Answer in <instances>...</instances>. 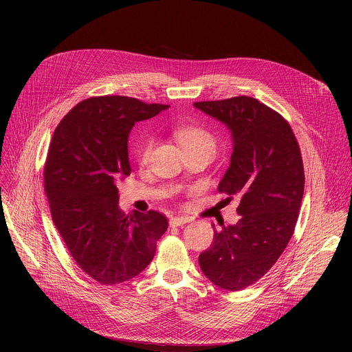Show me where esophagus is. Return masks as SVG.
<instances>
[{
  "mask_svg": "<svg viewBox=\"0 0 352 352\" xmlns=\"http://www.w3.org/2000/svg\"><path fill=\"white\" fill-rule=\"evenodd\" d=\"M186 223H188V219H185V217H173L170 220V226L171 227H179V226L186 224Z\"/></svg>",
  "mask_w": 352,
  "mask_h": 352,
  "instance_id": "34e87169",
  "label": "esophagus"
}]
</instances>
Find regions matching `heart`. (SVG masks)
Returning a JSON list of instances; mask_svg holds the SVG:
<instances>
[{
	"label": "heart",
	"instance_id": "obj_1",
	"mask_svg": "<svg viewBox=\"0 0 352 352\" xmlns=\"http://www.w3.org/2000/svg\"><path fill=\"white\" fill-rule=\"evenodd\" d=\"M178 140L185 150H204V152L210 153L212 156L216 155L217 150V140L212 132L208 129L197 126V125H188L182 126L177 132ZM153 147V139H144L142 146L138 150V162L144 164L148 159L150 152Z\"/></svg>",
	"mask_w": 352,
	"mask_h": 352
}]
</instances>
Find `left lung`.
<instances>
[{"mask_svg":"<svg viewBox=\"0 0 352 352\" xmlns=\"http://www.w3.org/2000/svg\"><path fill=\"white\" fill-rule=\"evenodd\" d=\"M193 106L231 131L234 148L219 192L241 199L238 223L214 230L199 265L213 284L238 291L272 269L294 234L305 186L302 157L289 124L254 97Z\"/></svg>","mask_w":352,"mask_h":352,"instance_id":"obj_1","label":"left lung"}]
</instances>
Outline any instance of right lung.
<instances>
[{
    "mask_svg": "<svg viewBox=\"0 0 352 352\" xmlns=\"http://www.w3.org/2000/svg\"><path fill=\"white\" fill-rule=\"evenodd\" d=\"M167 109L126 96L90 97L63 118L50 143L43 175L54 226L76 265L100 284L142 273L167 231L159 212H121L117 188L131 174L135 122Z\"/></svg>",
    "mask_w": 352,
    "mask_h": 352,
    "instance_id": "add662e5",
    "label": "right lung"
}]
</instances>
